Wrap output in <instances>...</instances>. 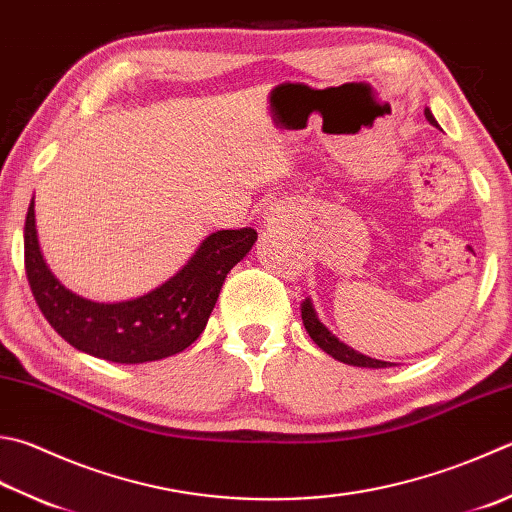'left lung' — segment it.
Listing matches in <instances>:
<instances>
[{"label":"left lung","instance_id":"obj_1","mask_svg":"<svg viewBox=\"0 0 512 512\" xmlns=\"http://www.w3.org/2000/svg\"><path fill=\"white\" fill-rule=\"evenodd\" d=\"M426 118H428L432 127H439L437 120L432 118L430 109H426ZM301 318H303V325H305L307 334H310V339L318 347H321L323 352L334 356L336 361L347 363V365H356V368H390V365H392L388 361H376V359H370V356L359 354L356 350H352V347H347L345 343L336 339L334 334L327 332V327L316 318V312H314V307L310 303V298H305V301L301 303Z\"/></svg>","mask_w":512,"mask_h":512}]
</instances>
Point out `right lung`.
Instances as JSON below:
<instances>
[{
    "label": "right lung",
    "mask_w": 512,
    "mask_h": 512,
    "mask_svg": "<svg viewBox=\"0 0 512 512\" xmlns=\"http://www.w3.org/2000/svg\"><path fill=\"white\" fill-rule=\"evenodd\" d=\"M252 227L223 229L202 240L180 272L153 292L124 303H93L64 289L37 245L33 200L24 225V267L37 305L75 350L113 363H147L178 354L205 330L231 267L247 256Z\"/></svg>",
    "instance_id": "obj_1"
}]
</instances>
